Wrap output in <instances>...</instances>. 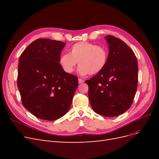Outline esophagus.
Returning <instances> with one entry per match:
<instances>
[{
  "label": "esophagus",
  "mask_w": 159,
  "mask_h": 159,
  "mask_svg": "<svg viewBox=\"0 0 159 159\" xmlns=\"http://www.w3.org/2000/svg\"><path fill=\"white\" fill-rule=\"evenodd\" d=\"M84 82V80L81 78H78V83L79 84H82Z\"/></svg>",
  "instance_id": "1"
}]
</instances>
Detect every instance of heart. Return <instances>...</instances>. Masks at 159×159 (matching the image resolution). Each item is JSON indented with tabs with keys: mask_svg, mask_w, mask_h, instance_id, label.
<instances>
[{
	"mask_svg": "<svg viewBox=\"0 0 159 159\" xmlns=\"http://www.w3.org/2000/svg\"><path fill=\"white\" fill-rule=\"evenodd\" d=\"M107 60L106 48L88 42H80L70 48L69 54L64 53L60 55L59 64L66 74H71L78 62V74L86 75L102 71Z\"/></svg>",
	"mask_w": 159,
	"mask_h": 159,
	"instance_id": "1",
	"label": "heart"
}]
</instances>
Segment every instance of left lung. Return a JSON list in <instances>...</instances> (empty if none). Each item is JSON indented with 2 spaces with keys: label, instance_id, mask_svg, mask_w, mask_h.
I'll list each match as a JSON object with an SVG mask.
<instances>
[{
  "label": "left lung",
  "instance_id": "obj_1",
  "mask_svg": "<svg viewBox=\"0 0 159 159\" xmlns=\"http://www.w3.org/2000/svg\"><path fill=\"white\" fill-rule=\"evenodd\" d=\"M105 38L109 47L107 63L85 82L94 111L115 117L131 106L137 89L138 64L134 52L123 41L110 35Z\"/></svg>",
  "mask_w": 159,
  "mask_h": 159
}]
</instances>
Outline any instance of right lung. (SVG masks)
I'll use <instances>...</instances> for the list:
<instances>
[{"instance_id":"right-lung-1","label":"right lung","mask_w":159,"mask_h":159,"mask_svg":"<svg viewBox=\"0 0 159 159\" xmlns=\"http://www.w3.org/2000/svg\"><path fill=\"white\" fill-rule=\"evenodd\" d=\"M64 42L40 38L19 59L17 85L22 103L36 117L54 121L68 111L78 80L59 64Z\"/></svg>"}]
</instances>
